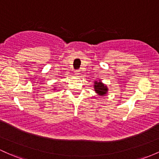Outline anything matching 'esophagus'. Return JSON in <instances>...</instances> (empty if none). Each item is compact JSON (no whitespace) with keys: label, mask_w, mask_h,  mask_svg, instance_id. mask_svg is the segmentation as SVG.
<instances>
[{"label":"esophagus","mask_w":159,"mask_h":159,"mask_svg":"<svg viewBox=\"0 0 159 159\" xmlns=\"http://www.w3.org/2000/svg\"><path fill=\"white\" fill-rule=\"evenodd\" d=\"M75 72L76 75H79L80 74V70H75Z\"/></svg>","instance_id":"esophagus-1"}]
</instances>
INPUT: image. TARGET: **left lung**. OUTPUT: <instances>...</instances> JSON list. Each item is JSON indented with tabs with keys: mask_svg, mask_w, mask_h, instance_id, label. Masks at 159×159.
I'll list each match as a JSON object with an SVG mask.
<instances>
[{
	"mask_svg": "<svg viewBox=\"0 0 159 159\" xmlns=\"http://www.w3.org/2000/svg\"><path fill=\"white\" fill-rule=\"evenodd\" d=\"M93 88L95 92L98 94L99 96H101V97H103L105 96L106 93H108V87L106 86V84H104L102 82L101 80L99 81H94V85H93Z\"/></svg>",
	"mask_w": 159,
	"mask_h": 159,
	"instance_id": "obj_1",
	"label": "left lung"
}]
</instances>
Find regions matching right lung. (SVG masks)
Here are the masks:
<instances>
[{"mask_svg":"<svg viewBox=\"0 0 159 159\" xmlns=\"http://www.w3.org/2000/svg\"><path fill=\"white\" fill-rule=\"evenodd\" d=\"M54 88H56V87H54ZM53 90H56V89H53Z\"/></svg>","mask_w":159,"mask_h":159,"instance_id":"obj_1","label":"right lung"}]
</instances>
